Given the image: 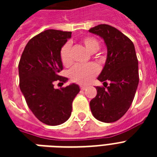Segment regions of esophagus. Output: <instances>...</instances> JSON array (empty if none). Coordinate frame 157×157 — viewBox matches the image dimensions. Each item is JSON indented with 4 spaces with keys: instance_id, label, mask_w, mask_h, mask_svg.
Returning a JSON list of instances; mask_svg holds the SVG:
<instances>
[{
    "instance_id": "34e87169",
    "label": "esophagus",
    "mask_w": 157,
    "mask_h": 157,
    "mask_svg": "<svg viewBox=\"0 0 157 157\" xmlns=\"http://www.w3.org/2000/svg\"><path fill=\"white\" fill-rule=\"evenodd\" d=\"M86 86H80V89H81V90H86Z\"/></svg>"
}]
</instances>
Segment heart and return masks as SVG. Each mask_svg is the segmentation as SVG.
Here are the masks:
<instances>
[{
	"label": "heart",
	"mask_w": 157,
	"mask_h": 157,
	"mask_svg": "<svg viewBox=\"0 0 157 157\" xmlns=\"http://www.w3.org/2000/svg\"><path fill=\"white\" fill-rule=\"evenodd\" d=\"M81 42L86 50L90 53L97 52L100 48L99 40L92 36H86L81 39ZM60 60L64 67H69L72 63L71 57V44L66 42L60 49ZM99 72V67L95 63L76 65L68 71V77L72 82L80 85H87Z\"/></svg>",
	"instance_id": "1"
}]
</instances>
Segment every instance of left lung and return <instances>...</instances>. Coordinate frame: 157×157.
Instances as JSON below:
<instances>
[{
    "label": "left lung",
    "instance_id": "1",
    "mask_svg": "<svg viewBox=\"0 0 157 157\" xmlns=\"http://www.w3.org/2000/svg\"><path fill=\"white\" fill-rule=\"evenodd\" d=\"M89 32L100 36L107 48V61L98 77L103 86L96 87L97 95L90 103L91 112L98 121L112 123L126 113L136 93L139 76L135 49L128 36L108 24Z\"/></svg>",
    "mask_w": 157,
    "mask_h": 157
}]
</instances>
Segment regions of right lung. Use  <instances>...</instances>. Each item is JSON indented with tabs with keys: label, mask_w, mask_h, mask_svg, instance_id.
Masks as SVG:
<instances>
[{
	"label": "right lung",
	"mask_w": 157,
	"mask_h": 157,
	"mask_svg": "<svg viewBox=\"0 0 157 157\" xmlns=\"http://www.w3.org/2000/svg\"><path fill=\"white\" fill-rule=\"evenodd\" d=\"M71 36V32L54 29L39 33L28 41L18 63L19 87L26 103L40 121L49 125L68 119L72 101L80 91L76 84L54 88L55 82L63 85L67 81L59 76L63 68L59 52Z\"/></svg>",
	"instance_id": "add662e5"
}]
</instances>
